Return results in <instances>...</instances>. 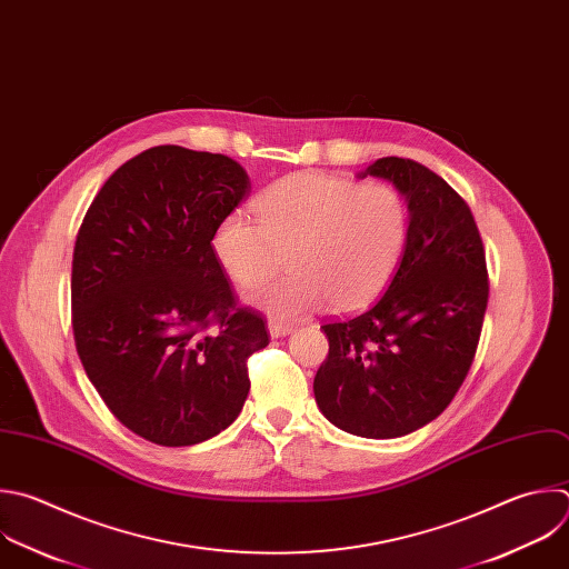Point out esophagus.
Returning a JSON list of instances; mask_svg holds the SVG:
<instances>
[{"label": "esophagus", "mask_w": 569, "mask_h": 569, "mask_svg": "<svg viewBox=\"0 0 569 569\" xmlns=\"http://www.w3.org/2000/svg\"><path fill=\"white\" fill-rule=\"evenodd\" d=\"M268 330H270V337L272 339H279V337H286L292 332V326L290 323H281V321H270L268 323Z\"/></svg>", "instance_id": "1"}]
</instances>
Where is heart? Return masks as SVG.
<instances>
[{
  "instance_id": "1",
  "label": "heart",
  "mask_w": 569,
  "mask_h": 569,
  "mask_svg": "<svg viewBox=\"0 0 569 569\" xmlns=\"http://www.w3.org/2000/svg\"><path fill=\"white\" fill-rule=\"evenodd\" d=\"M252 212L257 223L243 212L223 217L210 248L241 288L266 281L286 250L288 272L250 297L279 319L321 301L339 315L366 308L389 286L407 246L409 212L387 182L292 173L266 187Z\"/></svg>"
}]
</instances>
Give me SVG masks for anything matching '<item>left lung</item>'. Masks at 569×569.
Instances as JSON below:
<instances>
[{"label":"left lung","mask_w":569,"mask_h":569,"mask_svg":"<svg viewBox=\"0 0 569 569\" xmlns=\"http://www.w3.org/2000/svg\"><path fill=\"white\" fill-rule=\"evenodd\" d=\"M409 203L400 268L368 310L323 323L319 411L359 438H400L436 420L476 357L489 299L485 248L469 206L429 167L398 156L368 164Z\"/></svg>","instance_id":"1"}]
</instances>
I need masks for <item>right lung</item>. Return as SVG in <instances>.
I'll return each mask as SVG.
<instances>
[{
    "label": "right lung",
    "mask_w": 569,
    "mask_h": 569,
    "mask_svg": "<svg viewBox=\"0 0 569 569\" xmlns=\"http://www.w3.org/2000/svg\"><path fill=\"white\" fill-rule=\"evenodd\" d=\"M248 187L223 153L160 144L109 176L80 226V361L109 411L153 445L189 447L228 429L250 391L248 357L270 343L210 248Z\"/></svg>",
    "instance_id": "right-lung-1"
}]
</instances>
